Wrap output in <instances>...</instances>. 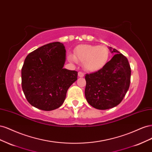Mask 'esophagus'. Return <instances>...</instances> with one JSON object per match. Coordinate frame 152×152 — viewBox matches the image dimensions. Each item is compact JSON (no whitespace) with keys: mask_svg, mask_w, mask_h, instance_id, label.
Masks as SVG:
<instances>
[{"mask_svg":"<svg viewBox=\"0 0 152 152\" xmlns=\"http://www.w3.org/2000/svg\"><path fill=\"white\" fill-rule=\"evenodd\" d=\"M78 75H79V77H83L84 76V73L82 72H79V73H78Z\"/></svg>","mask_w":152,"mask_h":152,"instance_id":"obj_1","label":"esophagus"}]
</instances>
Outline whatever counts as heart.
<instances>
[{"instance_id":"heart-1","label":"heart","mask_w":152,"mask_h":152,"mask_svg":"<svg viewBox=\"0 0 152 152\" xmlns=\"http://www.w3.org/2000/svg\"><path fill=\"white\" fill-rule=\"evenodd\" d=\"M71 61H83L86 70L97 72L102 69L108 61L109 50L104 45H93L89 44L79 45L75 50V56H69Z\"/></svg>"}]
</instances>
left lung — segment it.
Segmentation results:
<instances>
[{
    "label": "left lung",
    "mask_w": 152,
    "mask_h": 152,
    "mask_svg": "<svg viewBox=\"0 0 152 152\" xmlns=\"http://www.w3.org/2000/svg\"><path fill=\"white\" fill-rule=\"evenodd\" d=\"M116 53L102 69L86 75L85 96L92 107L107 110L120 103L129 89L131 82V67L127 58L115 49Z\"/></svg>",
    "instance_id": "8db88e82"
}]
</instances>
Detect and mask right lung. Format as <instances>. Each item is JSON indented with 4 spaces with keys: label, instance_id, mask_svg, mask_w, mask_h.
I'll return each mask as SVG.
<instances>
[{
    "label": "right lung",
    "instance_id": "obj_1",
    "mask_svg": "<svg viewBox=\"0 0 152 152\" xmlns=\"http://www.w3.org/2000/svg\"><path fill=\"white\" fill-rule=\"evenodd\" d=\"M63 44L49 43L30 53L21 69V86L33 107L44 111L60 107L67 91L77 80L78 72L63 68L66 59Z\"/></svg>",
    "mask_w": 152,
    "mask_h": 152
}]
</instances>
